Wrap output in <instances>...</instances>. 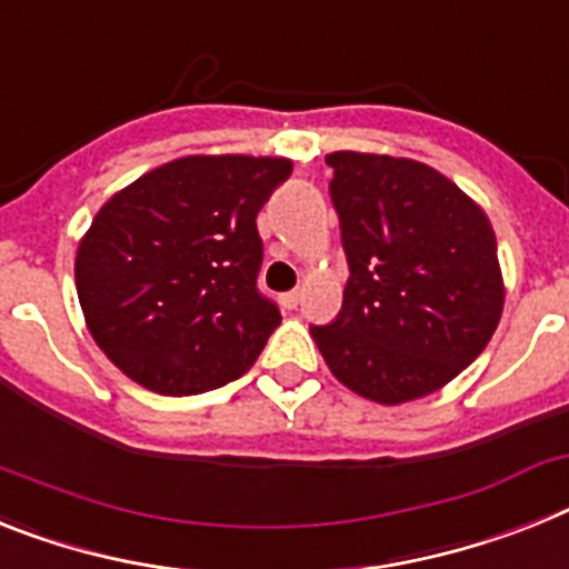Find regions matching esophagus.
<instances>
[{"mask_svg": "<svg viewBox=\"0 0 569 569\" xmlns=\"http://www.w3.org/2000/svg\"><path fill=\"white\" fill-rule=\"evenodd\" d=\"M299 302H302V290H290V293L281 296V305H284L288 310L299 308Z\"/></svg>", "mask_w": 569, "mask_h": 569, "instance_id": "esophagus-1", "label": "esophagus"}]
</instances>
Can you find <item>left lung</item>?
<instances>
[{
  "instance_id": "1",
  "label": "left lung",
  "mask_w": 569,
  "mask_h": 569,
  "mask_svg": "<svg viewBox=\"0 0 569 569\" xmlns=\"http://www.w3.org/2000/svg\"><path fill=\"white\" fill-rule=\"evenodd\" d=\"M325 160L351 279L337 322L310 337L353 395L380 406L435 395L501 322L492 221L420 160L348 149Z\"/></svg>"
}]
</instances>
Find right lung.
I'll return each mask as SVG.
<instances>
[{
    "instance_id": "1",
    "label": "right lung",
    "mask_w": 569,
    "mask_h": 569,
    "mask_svg": "<svg viewBox=\"0 0 569 569\" xmlns=\"http://www.w3.org/2000/svg\"><path fill=\"white\" fill-rule=\"evenodd\" d=\"M290 169L267 154H187L100 207L77 247V296L129 380L189 397L250 371L281 322L256 290V216Z\"/></svg>"
}]
</instances>
